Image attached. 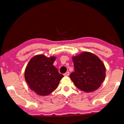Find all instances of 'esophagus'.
Wrapping results in <instances>:
<instances>
[{"instance_id":"obj_1","label":"esophagus","mask_w":124,"mask_h":124,"mask_svg":"<svg viewBox=\"0 0 124 124\" xmlns=\"http://www.w3.org/2000/svg\"><path fill=\"white\" fill-rule=\"evenodd\" d=\"M69 75V71H67V72H65V74H64V76H68Z\"/></svg>"}]
</instances>
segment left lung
<instances>
[{"label": "left lung", "mask_w": 124, "mask_h": 124, "mask_svg": "<svg viewBox=\"0 0 124 124\" xmlns=\"http://www.w3.org/2000/svg\"><path fill=\"white\" fill-rule=\"evenodd\" d=\"M75 71L70 77L77 88L86 93L96 90L105 78L103 62L93 53L84 52L72 56Z\"/></svg>", "instance_id": "8db88e82"}]
</instances>
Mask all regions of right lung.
Returning <instances> with one entry per match:
<instances>
[{
  "label": "right lung",
  "instance_id": "1",
  "mask_svg": "<svg viewBox=\"0 0 124 124\" xmlns=\"http://www.w3.org/2000/svg\"><path fill=\"white\" fill-rule=\"evenodd\" d=\"M55 56L46 57L37 55L33 57L27 65L25 78L30 88L40 96L49 95L57 88L63 75L59 74L53 65Z\"/></svg>",
  "mask_w": 124,
  "mask_h": 124
}]
</instances>
